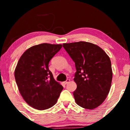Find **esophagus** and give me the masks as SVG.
I'll return each instance as SVG.
<instances>
[{"mask_svg":"<svg viewBox=\"0 0 130 130\" xmlns=\"http://www.w3.org/2000/svg\"><path fill=\"white\" fill-rule=\"evenodd\" d=\"M69 82H70V80L69 79H67L66 80V81H65V82H64V84H65V85H66V84H67V83H69Z\"/></svg>","mask_w":130,"mask_h":130,"instance_id":"1","label":"esophagus"}]
</instances>
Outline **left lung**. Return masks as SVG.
Here are the masks:
<instances>
[{
  "label": "left lung",
  "mask_w": 130,
  "mask_h": 130,
  "mask_svg": "<svg viewBox=\"0 0 130 130\" xmlns=\"http://www.w3.org/2000/svg\"><path fill=\"white\" fill-rule=\"evenodd\" d=\"M63 47L75 63L76 104L85 109H95L105 100L111 89L112 70L109 56L88 42L64 43Z\"/></svg>",
  "instance_id": "1"
}]
</instances>
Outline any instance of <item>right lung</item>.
I'll return each mask as SVG.
<instances>
[{
  "label": "right lung",
  "instance_id": "add662e5",
  "mask_svg": "<svg viewBox=\"0 0 130 130\" xmlns=\"http://www.w3.org/2000/svg\"><path fill=\"white\" fill-rule=\"evenodd\" d=\"M61 47V44L47 43L32 46L18 62L15 78L19 91L25 101L35 109L52 107L63 90L48 69L50 60Z\"/></svg>",
  "mask_w": 130,
  "mask_h": 130
}]
</instances>
